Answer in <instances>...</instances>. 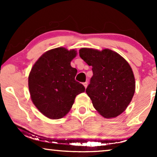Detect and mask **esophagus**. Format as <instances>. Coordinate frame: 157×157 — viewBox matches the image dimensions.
<instances>
[{"label": "esophagus", "mask_w": 157, "mask_h": 157, "mask_svg": "<svg viewBox=\"0 0 157 157\" xmlns=\"http://www.w3.org/2000/svg\"><path fill=\"white\" fill-rule=\"evenodd\" d=\"M83 86H84V87L86 89V87H87V86H88V82H83Z\"/></svg>", "instance_id": "1"}]
</instances>
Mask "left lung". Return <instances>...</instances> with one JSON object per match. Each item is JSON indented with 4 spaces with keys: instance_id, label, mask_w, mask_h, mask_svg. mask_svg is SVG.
<instances>
[{
    "instance_id": "left-lung-1",
    "label": "left lung",
    "mask_w": 157,
    "mask_h": 157,
    "mask_svg": "<svg viewBox=\"0 0 157 157\" xmlns=\"http://www.w3.org/2000/svg\"><path fill=\"white\" fill-rule=\"evenodd\" d=\"M80 57L92 66L93 76L86 92L105 118L116 117L129 105L135 92L134 75L122 56L109 48H82Z\"/></svg>"
}]
</instances>
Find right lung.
I'll return each mask as SVG.
<instances>
[{"label":"right lung","instance_id":"obj_1","mask_svg":"<svg viewBox=\"0 0 157 157\" xmlns=\"http://www.w3.org/2000/svg\"><path fill=\"white\" fill-rule=\"evenodd\" d=\"M77 51L63 47L45 52L29 75V89L34 105L44 116L57 120L66 116L77 94L85 91L75 80L77 70L71 66Z\"/></svg>","mask_w":157,"mask_h":157}]
</instances>
